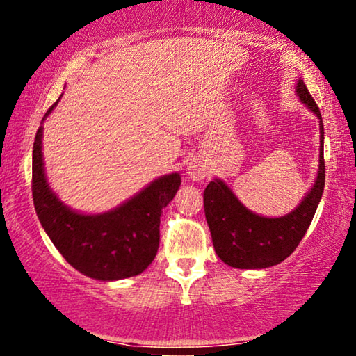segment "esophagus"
<instances>
[{"instance_id":"1","label":"esophagus","mask_w":356,"mask_h":356,"mask_svg":"<svg viewBox=\"0 0 356 356\" xmlns=\"http://www.w3.org/2000/svg\"><path fill=\"white\" fill-rule=\"evenodd\" d=\"M207 167L204 165V162L200 161H193L188 165V175L193 179H204L207 177Z\"/></svg>"}]
</instances>
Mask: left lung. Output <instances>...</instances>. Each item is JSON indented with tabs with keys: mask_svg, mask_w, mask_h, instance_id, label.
<instances>
[{
	"mask_svg": "<svg viewBox=\"0 0 356 356\" xmlns=\"http://www.w3.org/2000/svg\"><path fill=\"white\" fill-rule=\"evenodd\" d=\"M296 92L320 119V172L314 188L298 209L282 218H264L245 209L220 179L211 181L204 191L205 218L213 247L221 261L235 269H264L285 261L307 232L323 194L325 132L321 113L302 79L298 81Z\"/></svg>",
	"mask_w": 356,
	"mask_h": 356,
	"instance_id": "1",
	"label": "left lung"
}]
</instances>
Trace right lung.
Instances as JSON below:
<instances>
[{"instance_id":"obj_1","label":"right lung","mask_w":356,"mask_h":356,"mask_svg":"<svg viewBox=\"0 0 356 356\" xmlns=\"http://www.w3.org/2000/svg\"><path fill=\"white\" fill-rule=\"evenodd\" d=\"M41 138L42 127L38 129L33 143L31 193L36 215L56 248L70 266L97 280H121L143 272L159 250L161 213L181 184L179 175L156 179L116 210L79 215L63 205L49 188Z\"/></svg>"}]
</instances>
